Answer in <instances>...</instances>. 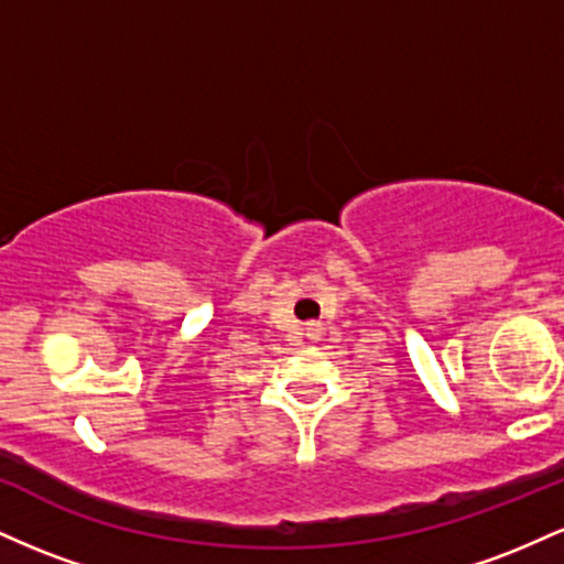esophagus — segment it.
I'll use <instances>...</instances> for the list:
<instances>
[{
    "label": "esophagus",
    "mask_w": 564,
    "mask_h": 564,
    "mask_svg": "<svg viewBox=\"0 0 564 564\" xmlns=\"http://www.w3.org/2000/svg\"><path fill=\"white\" fill-rule=\"evenodd\" d=\"M304 332H307L310 341H315L321 336V326H318V323H307V328H304Z\"/></svg>",
    "instance_id": "34e87169"
}]
</instances>
